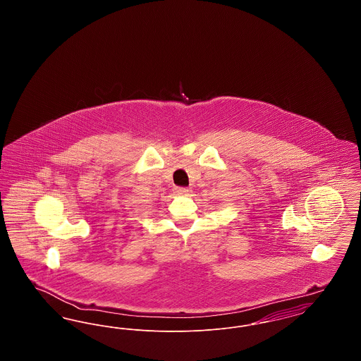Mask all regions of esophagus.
I'll return each instance as SVG.
<instances>
[{"mask_svg":"<svg viewBox=\"0 0 361 361\" xmlns=\"http://www.w3.org/2000/svg\"><path fill=\"white\" fill-rule=\"evenodd\" d=\"M177 195H188L189 192H190V189L185 188V187H174L173 189Z\"/></svg>","mask_w":361,"mask_h":361,"instance_id":"1","label":"esophagus"}]
</instances>
